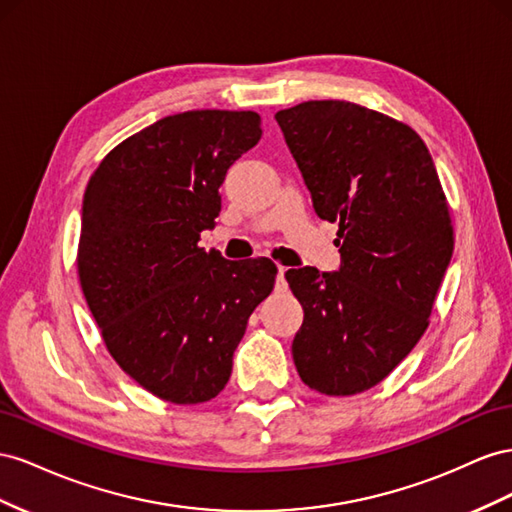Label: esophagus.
<instances>
[{
    "mask_svg": "<svg viewBox=\"0 0 512 512\" xmlns=\"http://www.w3.org/2000/svg\"><path fill=\"white\" fill-rule=\"evenodd\" d=\"M285 272H287V268H283V266H279V274H276V291H287V279H285Z\"/></svg>",
    "mask_w": 512,
    "mask_h": 512,
    "instance_id": "34e87169",
    "label": "esophagus"
}]
</instances>
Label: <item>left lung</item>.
<instances>
[{
    "mask_svg": "<svg viewBox=\"0 0 512 512\" xmlns=\"http://www.w3.org/2000/svg\"><path fill=\"white\" fill-rule=\"evenodd\" d=\"M274 118L317 216L339 223V270L285 272L304 309L291 354L309 388L358 394L429 326L455 246L448 203L425 141L407 124L345 100L300 102Z\"/></svg>",
    "mask_w": 512,
    "mask_h": 512,
    "instance_id": "left-lung-1",
    "label": "left lung"
}]
</instances>
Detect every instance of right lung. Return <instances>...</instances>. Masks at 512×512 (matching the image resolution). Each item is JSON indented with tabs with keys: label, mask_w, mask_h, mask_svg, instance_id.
Instances as JSON below:
<instances>
[{
	"label": "right lung",
	"mask_w": 512,
	"mask_h": 512,
	"mask_svg": "<svg viewBox=\"0 0 512 512\" xmlns=\"http://www.w3.org/2000/svg\"><path fill=\"white\" fill-rule=\"evenodd\" d=\"M259 124L253 111L167 115L111 150L85 188L83 296L115 362L169 403L225 388L248 317L274 287L268 257L229 261L197 246Z\"/></svg>",
	"instance_id": "1"
}]
</instances>
